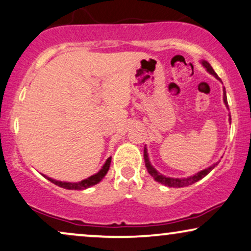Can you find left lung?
<instances>
[{"instance_id":"left-lung-1","label":"left lung","mask_w":251,"mask_h":251,"mask_svg":"<svg viewBox=\"0 0 251 251\" xmlns=\"http://www.w3.org/2000/svg\"><path fill=\"white\" fill-rule=\"evenodd\" d=\"M201 64H202L203 66H204V69L210 73V75H212L217 80H219V81L222 82V79H220L219 76L217 75V73H216L215 71H213L212 66L210 65L208 62H206V61H201ZM223 92H224V98H223L224 103H225L226 108L228 109V103H227V96H226L225 87H224ZM228 116H229V119H228V120H229V123H230V120H232V119H230V115H228ZM143 157H145L146 168H147V170H148L149 175L151 176L152 178L155 179L157 182L162 183V185L168 186V187H173V188H180V187H186V186L193 185V183L198 182L199 180H201V179L204 178L205 176H208L209 173L211 172L212 170L215 169L217 165H218V162H217V163H215V164H212L211 166H209V168H206V169H204V170H202V171L195 173V175H194V176H187V178H171V176H164V175H162V173H159V172L157 171V170L151 165V163H150V160H149L148 150H147V147H145V150H143Z\"/></svg>"}]
</instances>
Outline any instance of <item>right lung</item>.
I'll return each instance as SVG.
<instances>
[{"label": "right lung", "instance_id": "1", "mask_svg": "<svg viewBox=\"0 0 251 251\" xmlns=\"http://www.w3.org/2000/svg\"><path fill=\"white\" fill-rule=\"evenodd\" d=\"M110 164H111V157H109L108 159L105 160V163L103 164V166L101 168V170L98 173H95V175H93L91 176H88L87 179H83L81 181L79 182H68V181H59V180H55L52 178H49V176H47L45 175H42L45 178H47L49 180V181H51L52 183H55V185H57L59 187H62V188H65V189H75V190H82V189H87L89 188V187L96 185V183H99L101 180L104 178L106 173L109 171V168H110Z\"/></svg>", "mask_w": 251, "mask_h": 251}]
</instances>
